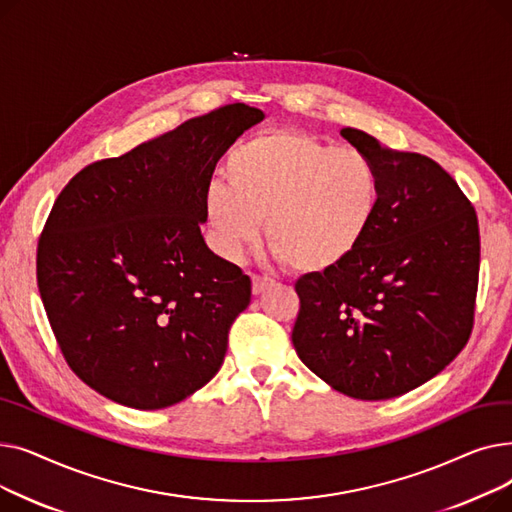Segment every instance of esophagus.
I'll list each match as a JSON object with an SVG mask.
<instances>
[{
	"label": "esophagus",
	"instance_id": "1",
	"mask_svg": "<svg viewBox=\"0 0 512 512\" xmlns=\"http://www.w3.org/2000/svg\"><path fill=\"white\" fill-rule=\"evenodd\" d=\"M253 294H261L267 286H270L274 280L272 278H265V276H253Z\"/></svg>",
	"mask_w": 512,
	"mask_h": 512
}]
</instances>
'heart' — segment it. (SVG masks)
I'll return each instance as SVG.
<instances>
[{"instance_id":"heart-1","label":"heart","mask_w":512,"mask_h":512,"mask_svg":"<svg viewBox=\"0 0 512 512\" xmlns=\"http://www.w3.org/2000/svg\"><path fill=\"white\" fill-rule=\"evenodd\" d=\"M224 182L205 191V215L226 255L236 257L265 220L270 249L301 274L342 265L367 236L380 205L371 161L299 130H274L238 145Z\"/></svg>"}]
</instances>
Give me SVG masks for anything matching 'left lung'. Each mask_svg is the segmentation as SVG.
I'll return each instance as SVG.
<instances>
[{"mask_svg": "<svg viewBox=\"0 0 512 512\" xmlns=\"http://www.w3.org/2000/svg\"><path fill=\"white\" fill-rule=\"evenodd\" d=\"M340 134L378 170L380 205L351 257L294 284L292 344L334 390L386 400L432 380L471 336L477 213L434 159L357 128Z\"/></svg>", "mask_w": 512, "mask_h": 512, "instance_id": "8db88e82", "label": "left lung"}]
</instances>
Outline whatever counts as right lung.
<instances>
[{
  "label": "right lung",
  "mask_w": 512,
  "mask_h": 512,
  "mask_svg": "<svg viewBox=\"0 0 512 512\" xmlns=\"http://www.w3.org/2000/svg\"><path fill=\"white\" fill-rule=\"evenodd\" d=\"M263 112L230 103L80 170L37 245V286L70 369L132 409H166L224 363L251 278L203 240L218 159Z\"/></svg>",
  "instance_id": "obj_1"
}]
</instances>
